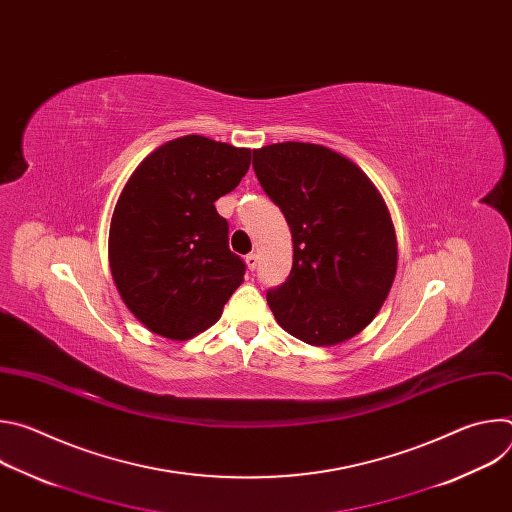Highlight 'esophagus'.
<instances>
[{
    "instance_id": "1",
    "label": "esophagus",
    "mask_w": 512,
    "mask_h": 512,
    "mask_svg": "<svg viewBox=\"0 0 512 512\" xmlns=\"http://www.w3.org/2000/svg\"><path fill=\"white\" fill-rule=\"evenodd\" d=\"M245 263H247V269H249V271H255V269H257V263H259V257H257L255 253H249V255L245 257Z\"/></svg>"
}]
</instances>
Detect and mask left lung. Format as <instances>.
<instances>
[{
    "instance_id": "1",
    "label": "left lung",
    "mask_w": 512,
    "mask_h": 512,
    "mask_svg": "<svg viewBox=\"0 0 512 512\" xmlns=\"http://www.w3.org/2000/svg\"><path fill=\"white\" fill-rule=\"evenodd\" d=\"M253 170L281 208L294 265L267 291L277 324L312 346H334L367 328L397 273L389 208L352 160L318 143L253 150Z\"/></svg>"
}]
</instances>
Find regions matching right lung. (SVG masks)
<instances>
[{
    "label": "right lung",
    "instance_id": "obj_1",
    "mask_svg": "<svg viewBox=\"0 0 512 512\" xmlns=\"http://www.w3.org/2000/svg\"><path fill=\"white\" fill-rule=\"evenodd\" d=\"M251 150L202 135L172 139L123 186L109 229V265L131 314L154 334L188 340L210 328L243 283L229 223L214 202L235 190Z\"/></svg>",
    "mask_w": 512,
    "mask_h": 512
}]
</instances>
